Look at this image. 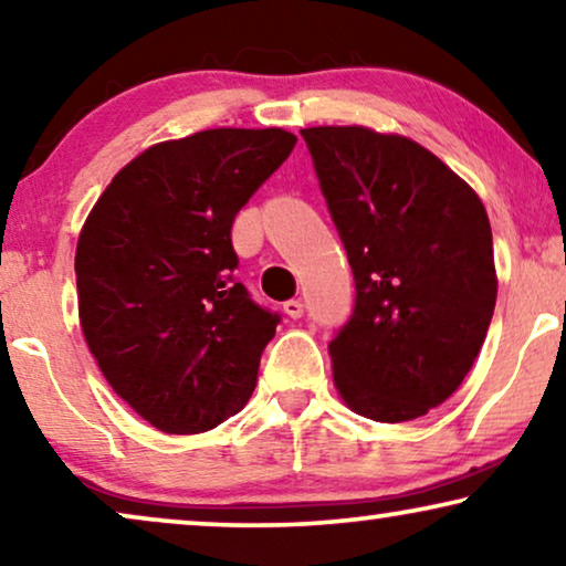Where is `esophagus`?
<instances>
[{
  "instance_id": "1",
  "label": "esophagus",
  "mask_w": 566,
  "mask_h": 566,
  "mask_svg": "<svg viewBox=\"0 0 566 566\" xmlns=\"http://www.w3.org/2000/svg\"><path fill=\"white\" fill-rule=\"evenodd\" d=\"M283 312L289 314L291 319H301V316H304V304H301L298 298H291L283 304Z\"/></svg>"
}]
</instances>
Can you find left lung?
Listing matches in <instances>:
<instances>
[{
  "label": "left lung",
  "mask_w": 566,
  "mask_h": 566,
  "mask_svg": "<svg viewBox=\"0 0 566 566\" xmlns=\"http://www.w3.org/2000/svg\"><path fill=\"white\" fill-rule=\"evenodd\" d=\"M355 277L329 343L347 407L376 422L428 415L459 389L490 329L497 275L476 192L405 136L301 130Z\"/></svg>",
  "instance_id": "8db88e82"
}]
</instances>
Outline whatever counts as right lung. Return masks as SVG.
Returning <instances> with one entry per match:
<instances>
[{
	"instance_id": "obj_1",
	"label": "right lung",
	"mask_w": 566,
	"mask_h": 566,
	"mask_svg": "<svg viewBox=\"0 0 566 566\" xmlns=\"http://www.w3.org/2000/svg\"><path fill=\"white\" fill-rule=\"evenodd\" d=\"M293 146L281 128L157 144L84 221L74 260L84 339L113 391L161 432H206L252 397L281 314L237 283L231 223Z\"/></svg>"
}]
</instances>
